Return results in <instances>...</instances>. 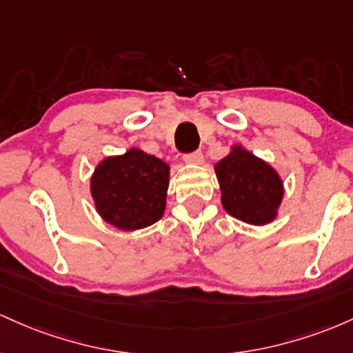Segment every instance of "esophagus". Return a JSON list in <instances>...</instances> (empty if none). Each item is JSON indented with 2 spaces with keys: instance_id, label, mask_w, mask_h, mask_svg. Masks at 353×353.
<instances>
[{
  "instance_id": "34e87169",
  "label": "esophagus",
  "mask_w": 353,
  "mask_h": 353,
  "mask_svg": "<svg viewBox=\"0 0 353 353\" xmlns=\"http://www.w3.org/2000/svg\"><path fill=\"white\" fill-rule=\"evenodd\" d=\"M183 161L188 165H201L203 163V155H201V152L188 153V155L183 157Z\"/></svg>"
}]
</instances>
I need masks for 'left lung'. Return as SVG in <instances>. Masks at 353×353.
<instances>
[{
  "label": "left lung",
  "mask_w": 353,
  "mask_h": 353,
  "mask_svg": "<svg viewBox=\"0 0 353 353\" xmlns=\"http://www.w3.org/2000/svg\"><path fill=\"white\" fill-rule=\"evenodd\" d=\"M221 205L232 216L250 225H267L276 219L283 198V181L262 158L232 146L215 165Z\"/></svg>",
  "instance_id": "8db88e82"
}]
</instances>
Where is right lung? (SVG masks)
Masks as SVG:
<instances>
[{
	"label": "right lung",
	"mask_w": 353,
	"mask_h": 353,
	"mask_svg": "<svg viewBox=\"0 0 353 353\" xmlns=\"http://www.w3.org/2000/svg\"><path fill=\"white\" fill-rule=\"evenodd\" d=\"M170 166L138 148L108 157L91 176V196L98 215L114 228L132 232L163 216Z\"/></svg>",
	"instance_id": "right-lung-1"
}]
</instances>
